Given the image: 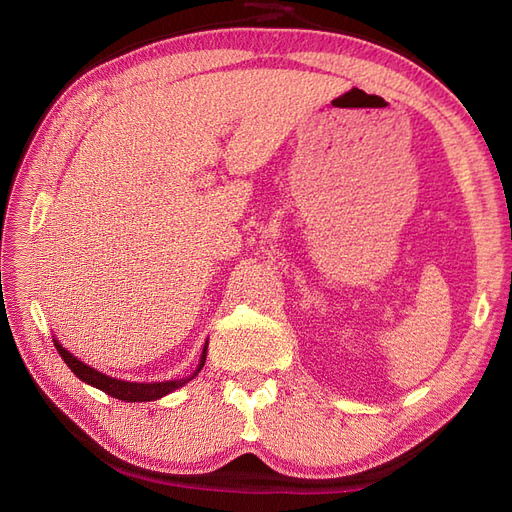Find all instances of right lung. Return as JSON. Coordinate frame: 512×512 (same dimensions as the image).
Here are the masks:
<instances>
[{"instance_id":"1","label":"right lung","mask_w":512,"mask_h":512,"mask_svg":"<svg viewBox=\"0 0 512 512\" xmlns=\"http://www.w3.org/2000/svg\"><path fill=\"white\" fill-rule=\"evenodd\" d=\"M207 346L209 342H205V348H203V354H200V361H198V367L194 369V374H190L188 378H181V380H166V382H126V380H117V378H111L102 374V371L94 369L85 365L83 361L76 359V356L72 352H68L64 346H61L57 339H55V348L59 352L61 359H64V363L74 371V376L96 386V389L104 391L106 395H111L115 399H121V401H153V399H160L168 393H173L177 389H181L183 384H188L190 380H194L198 376V371L205 367V361H207Z\"/></svg>"}]
</instances>
